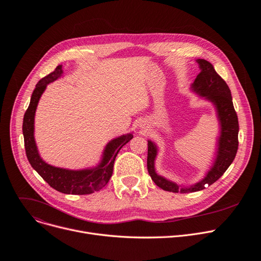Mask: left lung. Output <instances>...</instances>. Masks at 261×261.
I'll list each match as a JSON object with an SVG mask.
<instances>
[{
	"label": "left lung",
	"mask_w": 261,
	"mask_h": 261,
	"mask_svg": "<svg viewBox=\"0 0 261 261\" xmlns=\"http://www.w3.org/2000/svg\"><path fill=\"white\" fill-rule=\"evenodd\" d=\"M200 73L191 84L190 90L201 98L213 103L219 122V135L217 148L211 168L199 182L190 186H181L166 177L160 175L155 170V159L159 147L151 140H148L147 169L152 181L163 190L170 193H195L215 183L226 171L234 161L238 150V117L232 105L231 94L226 82L217 74L212 63L204 59H197Z\"/></svg>",
	"instance_id": "left-lung-1"
}]
</instances>
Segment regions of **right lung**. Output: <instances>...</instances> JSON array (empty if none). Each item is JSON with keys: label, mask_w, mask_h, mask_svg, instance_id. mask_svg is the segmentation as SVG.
<instances>
[{"label": "right lung", "mask_w": 261, "mask_h": 261, "mask_svg": "<svg viewBox=\"0 0 261 261\" xmlns=\"http://www.w3.org/2000/svg\"><path fill=\"white\" fill-rule=\"evenodd\" d=\"M62 74V65H58L54 72L38 82L33 92L30 106L24 114L22 127L26 156L32 167L54 189L66 195H89L100 190L109 182L113 173L114 161L117 153L122 146L132 140L133 134H122L110 141L103 149L99 163L94 167L73 170L55 167L47 164L40 156L35 141V115L38 102L47 85L60 78Z\"/></svg>", "instance_id": "add662e5"}]
</instances>
